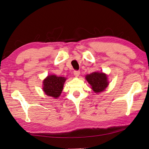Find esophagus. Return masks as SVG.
Returning a JSON list of instances; mask_svg holds the SVG:
<instances>
[{
    "label": "esophagus",
    "instance_id": "obj_1",
    "mask_svg": "<svg viewBox=\"0 0 149 149\" xmlns=\"http://www.w3.org/2000/svg\"><path fill=\"white\" fill-rule=\"evenodd\" d=\"M73 73H74V76H76V77H77V76H79V74H80V71H74Z\"/></svg>",
    "mask_w": 149,
    "mask_h": 149
}]
</instances>
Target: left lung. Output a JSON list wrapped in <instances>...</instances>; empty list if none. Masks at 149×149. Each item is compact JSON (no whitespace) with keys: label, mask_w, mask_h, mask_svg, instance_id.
<instances>
[{"label":"left lung","mask_w":149,"mask_h":149,"mask_svg":"<svg viewBox=\"0 0 149 149\" xmlns=\"http://www.w3.org/2000/svg\"><path fill=\"white\" fill-rule=\"evenodd\" d=\"M85 78L91 86L93 91L96 93L103 91L109 85L107 75L102 72H94L87 74Z\"/></svg>","instance_id":"8db88e82"}]
</instances>
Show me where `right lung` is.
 Returning <instances> with one entry per match:
<instances>
[{"label": "right lung", "mask_w": 149, "mask_h": 149, "mask_svg": "<svg viewBox=\"0 0 149 149\" xmlns=\"http://www.w3.org/2000/svg\"><path fill=\"white\" fill-rule=\"evenodd\" d=\"M66 78L56 75H49L43 80V90L46 95L58 98L61 95Z\"/></svg>", "instance_id": "right-lung-1"}]
</instances>
